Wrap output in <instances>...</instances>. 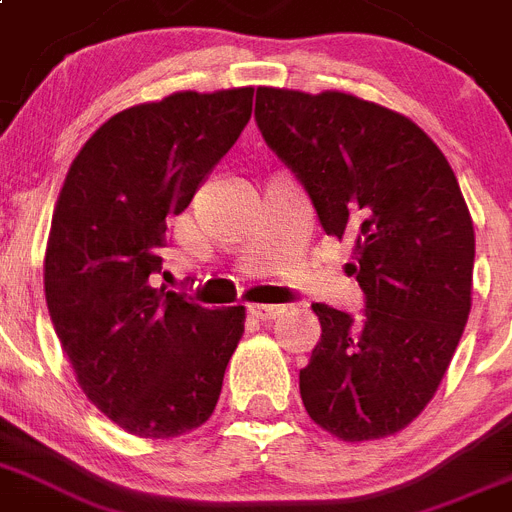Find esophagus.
<instances>
[{
  "instance_id": "obj_1",
  "label": "esophagus",
  "mask_w": 512,
  "mask_h": 512,
  "mask_svg": "<svg viewBox=\"0 0 512 512\" xmlns=\"http://www.w3.org/2000/svg\"><path fill=\"white\" fill-rule=\"evenodd\" d=\"M283 306H270V304H252L250 306V317L257 319V322H270V319L281 317Z\"/></svg>"
}]
</instances>
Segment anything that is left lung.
Listing matches in <instances>:
<instances>
[{
    "instance_id": "left-lung-1",
    "label": "left lung",
    "mask_w": 512,
    "mask_h": 512,
    "mask_svg": "<svg viewBox=\"0 0 512 512\" xmlns=\"http://www.w3.org/2000/svg\"><path fill=\"white\" fill-rule=\"evenodd\" d=\"M255 121L296 172L366 293L353 319L311 304L309 417L345 443L407 428L435 397L471 309L474 224L443 151L407 115L350 92L257 87Z\"/></svg>"
}]
</instances>
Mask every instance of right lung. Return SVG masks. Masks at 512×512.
Returning <instances> with one entry per match:
<instances>
[{
	"label": "right lung",
	"mask_w": 512,
	"mask_h": 512,
	"mask_svg": "<svg viewBox=\"0 0 512 512\" xmlns=\"http://www.w3.org/2000/svg\"><path fill=\"white\" fill-rule=\"evenodd\" d=\"M255 87L172 92L115 113L71 162L43 286L53 330L102 415L139 438L201 428L244 335V306L151 286L167 219L193 201L252 115Z\"/></svg>",
	"instance_id": "right-lung-1"
}]
</instances>
